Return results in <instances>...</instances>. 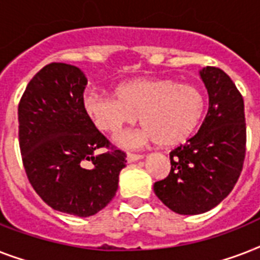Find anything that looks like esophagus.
<instances>
[{
  "instance_id": "esophagus-1",
  "label": "esophagus",
  "mask_w": 260,
  "mask_h": 260,
  "mask_svg": "<svg viewBox=\"0 0 260 260\" xmlns=\"http://www.w3.org/2000/svg\"><path fill=\"white\" fill-rule=\"evenodd\" d=\"M140 159H143V155L131 154V152H128V154H126V162L128 163H134V162H136V160H140Z\"/></svg>"
}]
</instances>
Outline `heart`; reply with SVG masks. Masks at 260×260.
<instances>
[{"label": "heart", "mask_w": 260, "mask_h": 260, "mask_svg": "<svg viewBox=\"0 0 260 260\" xmlns=\"http://www.w3.org/2000/svg\"><path fill=\"white\" fill-rule=\"evenodd\" d=\"M83 110L98 129L117 134L134 125L140 116L142 131L117 138L122 147L144 142L159 146H178L193 135L201 122L205 100L200 89L173 79H136L116 89V97L87 91Z\"/></svg>", "instance_id": "1"}]
</instances>
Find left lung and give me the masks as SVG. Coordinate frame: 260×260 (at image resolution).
I'll list each match as a JSON object with an SVG mask.
<instances>
[{
	"label": "left lung",
	"instance_id": "obj_1",
	"mask_svg": "<svg viewBox=\"0 0 260 260\" xmlns=\"http://www.w3.org/2000/svg\"><path fill=\"white\" fill-rule=\"evenodd\" d=\"M209 94L201 128L170 152L171 170L154 183L160 201L179 214H200L218 205L236 185L246 158L244 101L218 67L200 71Z\"/></svg>",
	"mask_w": 260,
	"mask_h": 260
}]
</instances>
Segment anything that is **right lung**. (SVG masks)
Here are the masks:
<instances>
[{"mask_svg": "<svg viewBox=\"0 0 260 260\" xmlns=\"http://www.w3.org/2000/svg\"><path fill=\"white\" fill-rule=\"evenodd\" d=\"M87 79L78 67L50 63L28 83L18 104L22 165L35 191L63 213L89 217L116 196L125 152L83 110Z\"/></svg>", "mask_w": 260, "mask_h": 260, "instance_id": "right-lung-1", "label": "right lung"}]
</instances>
